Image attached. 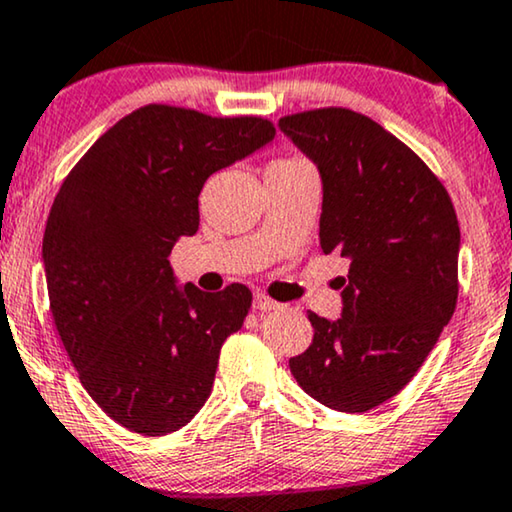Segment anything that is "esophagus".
Here are the masks:
<instances>
[{"instance_id":"1","label":"esophagus","mask_w":512,"mask_h":512,"mask_svg":"<svg viewBox=\"0 0 512 512\" xmlns=\"http://www.w3.org/2000/svg\"><path fill=\"white\" fill-rule=\"evenodd\" d=\"M254 310L272 312V310H279V303L265 296V293H254Z\"/></svg>"}]
</instances>
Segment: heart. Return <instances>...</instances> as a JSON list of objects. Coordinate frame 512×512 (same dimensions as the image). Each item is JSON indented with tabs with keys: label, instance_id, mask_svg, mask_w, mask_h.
Listing matches in <instances>:
<instances>
[{
	"label": "heart",
	"instance_id": "obj_1",
	"mask_svg": "<svg viewBox=\"0 0 512 512\" xmlns=\"http://www.w3.org/2000/svg\"><path fill=\"white\" fill-rule=\"evenodd\" d=\"M272 165H286V167H300V165H310L307 163V160H303V158H282V160H275V163Z\"/></svg>",
	"mask_w": 512,
	"mask_h": 512
}]
</instances>
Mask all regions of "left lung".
<instances>
[{"label":"left lung","mask_w":512,"mask_h":512,"mask_svg":"<svg viewBox=\"0 0 512 512\" xmlns=\"http://www.w3.org/2000/svg\"><path fill=\"white\" fill-rule=\"evenodd\" d=\"M324 186L319 242L349 261L342 317L310 312L314 338L289 368L305 394L366 412L408 384L452 319L459 221L445 186L401 139L352 109L279 118Z\"/></svg>","instance_id":"left-lung-1"}]
</instances>
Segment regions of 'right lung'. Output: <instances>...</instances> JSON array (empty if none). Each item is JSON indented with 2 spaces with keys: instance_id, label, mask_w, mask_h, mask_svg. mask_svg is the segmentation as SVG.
Here are the masks:
<instances>
[{
  "instance_id": "obj_1",
  "label": "right lung",
  "mask_w": 512,
  "mask_h": 512,
  "mask_svg": "<svg viewBox=\"0 0 512 512\" xmlns=\"http://www.w3.org/2000/svg\"><path fill=\"white\" fill-rule=\"evenodd\" d=\"M272 137L258 116L146 104L62 181L41 249L53 321L83 389L125 429L165 436L212 394L221 345L242 328L251 291L177 286L167 256L198 233L205 181Z\"/></svg>"
}]
</instances>
